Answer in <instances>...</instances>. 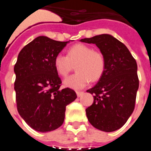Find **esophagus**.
Instances as JSON below:
<instances>
[{
    "label": "esophagus",
    "mask_w": 151,
    "mask_h": 151,
    "mask_svg": "<svg viewBox=\"0 0 151 151\" xmlns=\"http://www.w3.org/2000/svg\"><path fill=\"white\" fill-rule=\"evenodd\" d=\"M83 93H84L83 91H76V94H77V96H78V97H81V96L83 94Z\"/></svg>",
    "instance_id": "34e87169"
}]
</instances>
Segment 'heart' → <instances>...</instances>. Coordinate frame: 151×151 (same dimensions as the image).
I'll return each mask as SVG.
<instances>
[{
  "label": "heart",
  "instance_id": "obj_1",
  "mask_svg": "<svg viewBox=\"0 0 151 151\" xmlns=\"http://www.w3.org/2000/svg\"><path fill=\"white\" fill-rule=\"evenodd\" d=\"M54 65L58 74L66 77L76 66L78 73L64 81L66 87L81 89L89 82H96L101 78L105 70V58L101 52L94 50L85 44H76L70 47L67 55L58 54L54 60Z\"/></svg>",
  "mask_w": 151,
  "mask_h": 151
}]
</instances>
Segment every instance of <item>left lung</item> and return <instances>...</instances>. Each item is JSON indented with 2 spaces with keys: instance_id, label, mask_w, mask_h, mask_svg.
Instances as JSON below:
<instances>
[{
  "instance_id": "1",
  "label": "left lung",
  "mask_w": 151,
  "mask_h": 151,
  "mask_svg": "<svg viewBox=\"0 0 151 151\" xmlns=\"http://www.w3.org/2000/svg\"><path fill=\"white\" fill-rule=\"evenodd\" d=\"M80 41L95 44L105 58L104 73L88 92L94 102L85 110L89 122L99 130L110 132L127 122L135 106L139 86L137 63L123 43L103 34Z\"/></svg>"
}]
</instances>
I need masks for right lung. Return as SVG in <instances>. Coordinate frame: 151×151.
I'll return each instance as SVG.
<instances>
[{
  "label": "right lung",
  "mask_w": 151,
  "mask_h": 151,
  "mask_svg": "<svg viewBox=\"0 0 151 151\" xmlns=\"http://www.w3.org/2000/svg\"><path fill=\"white\" fill-rule=\"evenodd\" d=\"M68 42L39 36L21 50L14 66L17 110L38 132L61 126L66 106L76 99L73 89L60 88L62 81L54 65V57Z\"/></svg>",
  "instance_id": "1"
}]
</instances>
